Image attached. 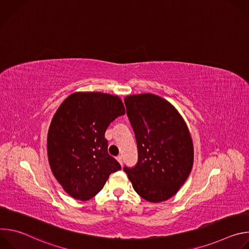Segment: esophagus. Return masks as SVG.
Listing matches in <instances>:
<instances>
[{"instance_id":"1","label":"esophagus","mask_w":249,"mask_h":249,"mask_svg":"<svg viewBox=\"0 0 249 249\" xmlns=\"http://www.w3.org/2000/svg\"><path fill=\"white\" fill-rule=\"evenodd\" d=\"M116 160L119 161V163L122 165L123 164V159H122V157L121 156H118L117 158H116Z\"/></svg>"}]
</instances>
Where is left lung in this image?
Segmentation results:
<instances>
[{"mask_svg": "<svg viewBox=\"0 0 249 249\" xmlns=\"http://www.w3.org/2000/svg\"><path fill=\"white\" fill-rule=\"evenodd\" d=\"M124 102L136 137L138 161L123 169L142 198L165 201L183 185L193 165L188 128L173 106L158 95H130Z\"/></svg>", "mask_w": 249, "mask_h": 249, "instance_id": "obj_1", "label": "left lung"}]
</instances>
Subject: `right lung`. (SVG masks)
Masks as SVG:
<instances>
[{
    "label": "right lung",
    "instance_id": "right-lung-1",
    "mask_svg": "<svg viewBox=\"0 0 249 249\" xmlns=\"http://www.w3.org/2000/svg\"><path fill=\"white\" fill-rule=\"evenodd\" d=\"M124 114L121 99L102 92H76L60 105L48 131L47 150L52 172L70 196L91 199L121 169L107 152L105 131Z\"/></svg>",
    "mask_w": 249,
    "mask_h": 249
}]
</instances>
